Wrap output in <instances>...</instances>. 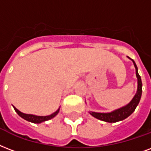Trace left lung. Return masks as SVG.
Segmentation results:
<instances>
[{
    "label": "left lung",
    "instance_id": "obj_1",
    "mask_svg": "<svg viewBox=\"0 0 151 151\" xmlns=\"http://www.w3.org/2000/svg\"><path fill=\"white\" fill-rule=\"evenodd\" d=\"M129 58V57H128ZM134 63V67H135V73H136L137 79H138V88H137V93H135L134 96L133 97L131 102L127 104L125 106L122 107L120 109H116L111 112H107V113H101V112H95V111H89V113L93 117L96 119L102 120V121L108 122V123H116V122L121 121L123 119H126L130 115L133 113V111L135 110L137 105L139 104L142 96V80L141 77L138 73V68L134 63V61L132 58H130Z\"/></svg>",
    "mask_w": 151,
    "mask_h": 151
}]
</instances>
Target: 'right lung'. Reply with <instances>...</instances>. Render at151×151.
I'll return each mask as SVG.
<instances>
[{
    "label": "right lung",
    "instance_id": "add662e5",
    "mask_svg": "<svg viewBox=\"0 0 151 151\" xmlns=\"http://www.w3.org/2000/svg\"><path fill=\"white\" fill-rule=\"evenodd\" d=\"M13 108H14L16 112L19 115V116L22 117L23 119H26L27 121L32 122V123H34V124H40V123H42V122L47 121V120H49V119H52V118H54V117L58 113V111H59V109H58L55 112L52 113L51 115H50V116H35V115H32V114L23 113V112H21L20 111H19L18 109H16L14 106H13Z\"/></svg>",
    "mask_w": 151,
    "mask_h": 151
}]
</instances>
